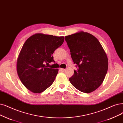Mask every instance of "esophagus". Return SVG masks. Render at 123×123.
I'll return each instance as SVG.
<instances>
[{
	"mask_svg": "<svg viewBox=\"0 0 123 123\" xmlns=\"http://www.w3.org/2000/svg\"><path fill=\"white\" fill-rule=\"evenodd\" d=\"M59 70L60 71H61V72H64L65 71V69H63V68H60V69H59Z\"/></svg>",
	"mask_w": 123,
	"mask_h": 123,
	"instance_id": "esophagus-1",
	"label": "esophagus"
}]
</instances>
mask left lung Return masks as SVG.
Instances as JSON below:
<instances>
[{
    "label": "left lung",
    "mask_w": 123,
    "mask_h": 123,
    "mask_svg": "<svg viewBox=\"0 0 123 123\" xmlns=\"http://www.w3.org/2000/svg\"><path fill=\"white\" fill-rule=\"evenodd\" d=\"M77 70L69 81L82 92L90 93L103 82L108 71V60L98 40L83 31L65 37Z\"/></svg>",
    "instance_id": "8db88e82"
}]
</instances>
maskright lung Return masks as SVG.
<instances>
[{
	"label": "right lung",
	"instance_id": "add662e5",
	"mask_svg": "<svg viewBox=\"0 0 123 123\" xmlns=\"http://www.w3.org/2000/svg\"><path fill=\"white\" fill-rule=\"evenodd\" d=\"M64 41V37L36 34L25 42L18 59L17 72L20 81L31 92H42L55 80L58 69L47 65L55 61L53 53Z\"/></svg>",
	"mask_w": 123,
	"mask_h": 123
}]
</instances>
